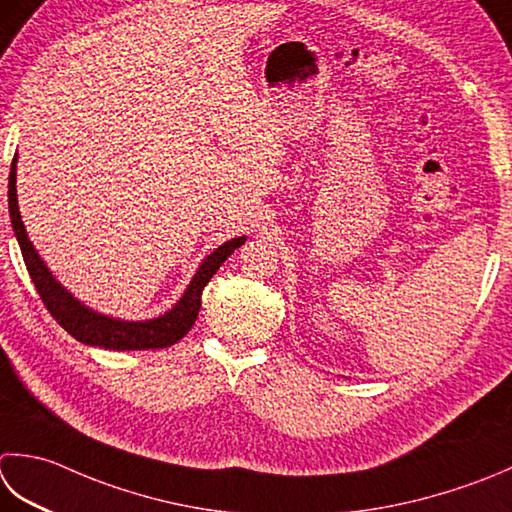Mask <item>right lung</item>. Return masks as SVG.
<instances>
[{
  "mask_svg": "<svg viewBox=\"0 0 512 512\" xmlns=\"http://www.w3.org/2000/svg\"><path fill=\"white\" fill-rule=\"evenodd\" d=\"M17 155L10 164L8 175V213L10 224H13L15 237L22 248L24 262L28 268V275L33 279L39 297H42L44 306L50 310V315L57 319L68 335H73L77 342L88 346H99L108 350H148V348H166L177 344L190 328H193L195 319L199 315V306H202V290L210 282V277L217 273L226 259L235 253V248L246 242V237H235L230 242L222 244L210 253L202 266L188 284L182 299L168 310V313L159 315L155 319H146V322H124V319H113L108 315H99L97 310L84 306L82 302L68 293V290L57 282L53 273L46 268L42 257L37 255L26 235V228L19 215L17 206Z\"/></svg>",
  "mask_w": 512,
  "mask_h": 512,
  "instance_id": "right-lung-1",
  "label": "right lung"
}]
</instances>
